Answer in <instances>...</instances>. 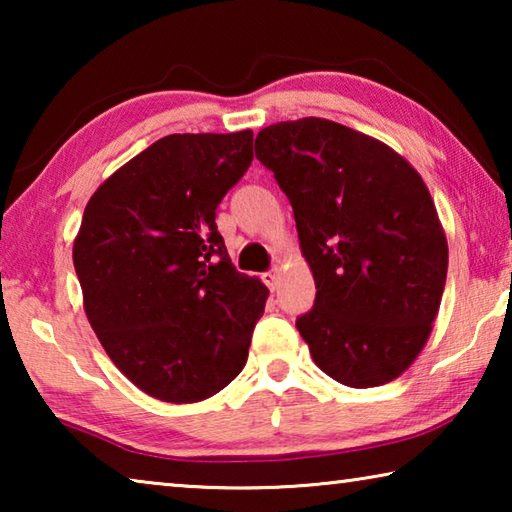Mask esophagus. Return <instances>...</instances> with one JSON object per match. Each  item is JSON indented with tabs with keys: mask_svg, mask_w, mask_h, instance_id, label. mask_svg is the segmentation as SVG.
Masks as SVG:
<instances>
[{
	"mask_svg": "<svg viewBox=\"0 0 512 512\" xmlns=\"http://www.w3.org/2000/svg\"><path fill=\"white\" fill-rule=\"evenodd\" d=\"M262 280H264V284H266L268 289L275 291L277 284H280V273H277V271H268V273L262 275Z\"/></svg>",
	"mask_w": 512,
	"mask_h": 512,
	"instance_id": "esophagus-1",
	"label": "esophagus"
}]
</instances>
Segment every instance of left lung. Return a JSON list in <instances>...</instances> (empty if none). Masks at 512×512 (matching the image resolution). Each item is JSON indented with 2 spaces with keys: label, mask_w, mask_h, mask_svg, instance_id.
I'll return each instance as SVG.
<instances>
[{
  "label": "left lung",
  "mask_w": 512,
  "mask_h": 512,
  "mask_svg": "<svg viewBox=\"0 0 512 512\" xmlns=\"http://www.w3.org/2000/svg\"><path fill=\"white\" fill-rule=\"evenodd\" d=\"M255 155L296 219L316 300L296 327L311 359L352 388L388 384L418 357L447 280V239L420 173L336 121L262 128Z\"/></svg>",
  "instance_id": "left-lung-1"
}]
</instances>
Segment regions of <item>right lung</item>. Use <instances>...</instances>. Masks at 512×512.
I'll return each instance as SVG.
<instances>
[{
    "instance_id": "1",
    "label": "right lung",
    "mask_w": 512,
    "mask_h": 512,
    "mask_svg": "<svg viewBox=\"0 0 512 512\" xmlns=\"http://www.w3.org/2000/svg\"><path fill=\"white\" fill-rule=\"evenodd\" d=\"M250 162L253 131L167 135L85 205L72 253L85 314L155 400H207L246 366L268 289L232 266L214 219Z\"/></svg>"
}]
</instances>
